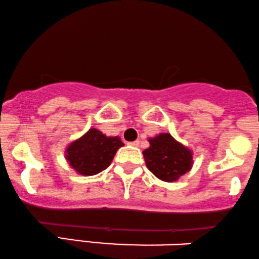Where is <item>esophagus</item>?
I'll use <instances>...</instances> for the list:
<instances>
[{
  "mask_svg": "<svg viewBox=\"0 0 259 259\" xmlns=\"http://www.w3.org/2000/svg\"><path fill=\"white\" fill-rule=\"evenodd\" d=\"M139 141H135V142H132V143H130L131 145H133V147H139Z\"/></svg>",
  "mask_w": 259,
  "mask_h": 259,
  "instance_id": "34e87169",
  "label": "esophagus"
}]
</instances>
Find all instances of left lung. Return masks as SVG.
Wrapping results in <instances>:
<instances>
[{
  "instance_id": "8db88e82",
  "label": "left lung",
  "mask_w": 259,
  "mask_h": 259,
  "mask_svg": "<svg viewBox=\"0 0 259 259\" xmlns=\"http://www.w3.org/2000/svg\"><path fill=\"white\" fill-rule=\"evenodd\" d=\"M148 141L150 147L143 151V156L155 177L172 183L190 171L194 162L193 151L169 133H160Z\"/></svg>"
}]
</instances>
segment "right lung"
<instances>
[{
    "instance_id": "1",
    "label": "right lung",
    "mask_w": 259,
    "mask_h": 259,
    "mask_svg": "<svg viewBox=\"0 0 259 259\" xmlns=\"http://www.w3.org/2000/svg\"><path fill=\"white\" fill-rule=\"evenodd\" d=\"M123 143L120 137H108L102 131L90 128L65 149V160L78 175L94 176L110 166Z\"/></svg>"
}]
</instances>
